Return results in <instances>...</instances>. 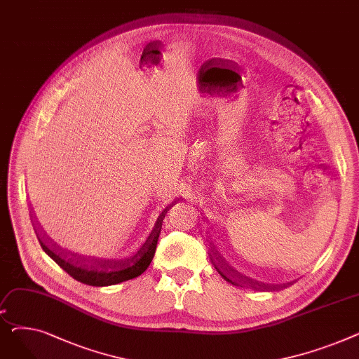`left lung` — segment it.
<instances>
[{"mask_svg": "<svg viewBox=\"0 0 359 359\" xmlns=\"http://www.w3.org/2000/svg\"><path fill=\"white\" fill-rule=\"evenodd\" d=\"M214 266H215V269H217V271H218V273H219V275H221V276H222V278H224V279H225V280H227V282H231V284H233V285H234V282H233V280H231V279H230V278H229V276H227V275H225V273H222V272H221V271H219V269H218V268H217V265H214ZM236 285H237V284H236Z\"/></svg>", "mask_w": 359, "mask_h": 359, "instance_id": "1", "label": "left lung"}]
</instances>
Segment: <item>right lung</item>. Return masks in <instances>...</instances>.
<instances>
[{
	"label": "right lung",
	"instance_id": "right-lung-1",
	"mask_svg": "<svg viewBox=\"0 0 359 359\" xmlns=\"http://www.w3.org/2000/svg\"><path fill=\"white\" fill-rule=\"evenodd\" d=\"M167 210H168V206L157 218V222L154 224L153 230H151L149 236L147 237L142 246L138 249V252L135 255H132L130 257H126V259L118 260V262L107 260V262H97V263L93 262L91 263V262L80 260V259H67L58 253H55L53 250H50L41 238H39V241H41V246L45 250V253L52 260L58 263V265L74 279H77L79 282H83V284L91 285V287L116 285L128 279H134L147 271L151 260H153V257H154L163 219L165 217Z\"/></svg>",
	"mask_w": 359,
	"mask_h": 359
}]
</instances>
